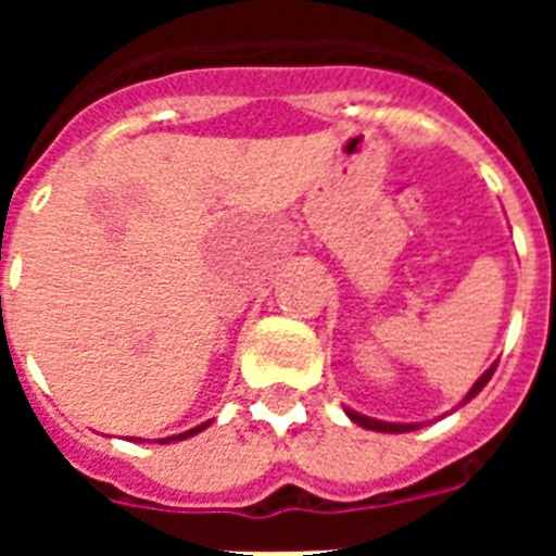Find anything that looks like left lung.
<instances>
[{
	"label": "left lung",
	"instance_id": "left-lung-1",
	"mask_svg": "<svg viewBox=\"0 0 556 556\" xmlns=\"http://www.w3.org/2000/svg\"><path fill=\"white\" fill-rule=\"evenodd\" d=\"M493 372H495V365H490L488 370L481 372V376L476 378V384L470 387V390H468V395H465V397H462V401H459V406H462V404H468L470 397H476V395H479V392L484 390V387H488V381H490V378H493ZM345 415L351 417L353 424H356V426H362V429H370V431H384V434H406V431H415V429H420V426H426V424H387V420H376V417L358 415V412L348 409V406H345Z\"/></svg>",
	"mask_w": 556,
	"mask_h": 556
}]
</instances>
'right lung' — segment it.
<instances>
[{
	"mask_svg": "<svg viewBox=\"0 0 556 556\" xmlns=\"http://www.w3.org/2000/svg\"><path fill=\"white\" fill-rule=\"evenodd\" d=\"M208 426H211V420H205V424L194 426V429L184 431V434H175V437H164V440H159V443H161V445H166V443H175V440H189V437L200 434V431H203V429H208ZM136 440H139V437H136Z\"/></svg>",
	"mask_w": 556,
	"mask_h": 556,
	"instance_id": "right-lung-1",
	"label": "right lung"
}]
</instances>
